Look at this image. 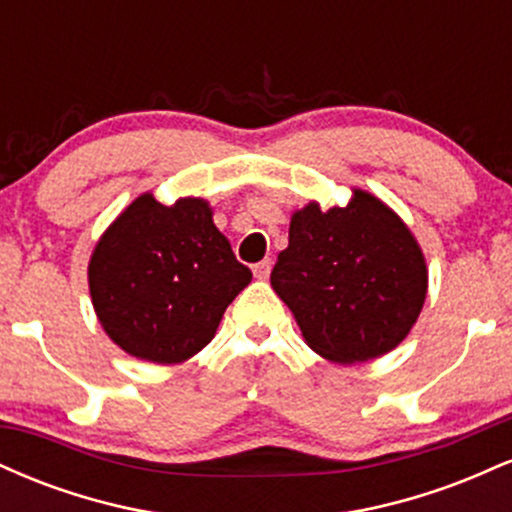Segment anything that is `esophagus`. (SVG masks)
Instances as JSON below:
<instances>
[{"instance_id":"obj_1","label":"esophagus","mask_w":512,"mask_h":512,"mask_svg":"<svg viewBox=\"0 0 512 512\" xmlns=\"http://www.w3.org/2000/svg\"><path fill=\"white\" fill-rule=\"evenodd\" d=\"M269 272H272V260H262L252 267V274H255L257 279H269Z\"/></svg>"}]
</instances>
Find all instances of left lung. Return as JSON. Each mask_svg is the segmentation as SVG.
Listing matches in <instances>:
<instances>
[{
    "label": "left lung",
    "mask_w": 512,
    "mask_h": 512,
    "mask_svg": "<svg viewBox=\"0 0 512 512\" xmlns=\"http://www.w3.org/2000/svg\"><path fill=\"white\" fill-rule=\"evenodd\" d=\"M272 286L305 342L337 363H361L407 337L426 301L421 248L380 199L356 190L346 207L296 211Z\"/></svg>",
    "instance_id": "obj_1"
}]
</instances>
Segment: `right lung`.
I'll return each mask as SVG.
<instances>
[{
  "instance_id": "obj_1",
  "label": "right lung",
  "mask_w": 512,
  "mask_h": 512,
  "mask_svg": "<svg viewBox=\"0 0 512 512\" xmlns=\"http://www.w3.org/2000/svg\"><path fill=\"white\" fill-rule=\"evenodd\" d=\"M252 272L211 221L204 199L173 207L142 195L103 233L88 264L93 308L108 337L151 363H180L214 339Z\"/></svg>"
}]
</instances>
